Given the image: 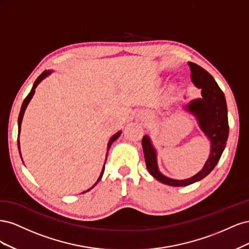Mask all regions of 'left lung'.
<instances>
[{
  "label": "left lung",
  "instance_id": "obj_1",
  "mask_svg": "<svg viewBox=\"0 0 249 249\" xmlns=\"http://www.w3.org/2000/svg\"><path fill=\"white\" fill-rule=\"evenodd\" d=\"M188 65L191 71V81L195 87L201 90V97L191 100L183 109L196 118L199 129L211 143L210 155L203 167L196 175L185 179L164 176L158 167L157 149L150 137L145 135L142 138L143 154L150 175L159 182L175 187L191 185L206 178L219 161L229 137L228 107L222 90L206 70L193 62H188Z\"/></svg>",
  "mask_w": 249,
  "mask_h": 249
}]
</instances>
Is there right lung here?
Segmentation results:
<instances>
[{
  "label": "right lung",
  "mask_w": 249,
  "mask_h": 249,
  "mask_svg": "<svg viewBox=\"0 0 249 249\" xmlns=\"http://www.w3.org/2000/svg\"><path fill=\"white\" fill-rule=\"evenodd\" d=\"M53 72V71H44L40 76L36 79V81L34 82V85H33V87H32V89H31V91H30V93L27 95V97L25 99V101H24V103H22V105H21V108H20V112H19V115H18V150H19V155H20V158H21V154H20V147H19V133H20V127H21V122H22V117H24V114H25V111H26V109H27V106L29 105V103H30V101L32 100V97H33V95H34V93H35V89H36V87L38 86V84L39 83L43 80V79H46L49 74H51ZM120 134H122V131H119V132H117L116 134H114L113 135V136L110 138V140H109V142H108V145H107V155H108V150H109V148H110V146H111V144L113 142H114L115 140H117L118 138H119V136H120ZM107 155H106V160H107ZM21 160H22V158H21ZM105 163H106V161H105ZM104 170H105V164H104V167H103V169H102V172H101V175H100V177H99V178H97V180L95 182V184L91 187V188H89L88 190H86V191H84L83 193H85V192H88L89 190H91L92 188L100 182L101 180V178H102V177H103V175H104Z\"/></svg>",
  "instance_id": "right-lung-1"
}]
</instances>
